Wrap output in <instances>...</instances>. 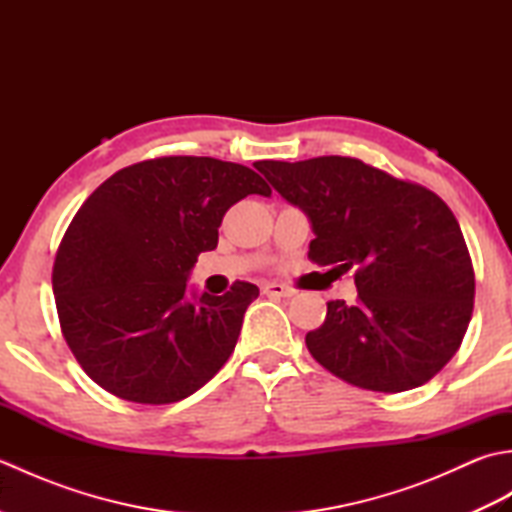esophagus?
Wrapping results in <instances>:
<instances>
[{"mask_svg":"<svg viewBox=\"0 0 512 512\" xmlns=\"http://www.w3.org/2000/svg\"><path fill=\"white\" fill-rule=\"evenodd\" d=\"M264 295H268V297H292L295 295V290L292 288H288V286H284V284H277V281H268V284H264Z\"/></svg>","mask_w":512,"mask_h":512,"instance_id":"1","label":"esophagus"}]
</instances>
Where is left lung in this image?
Returning <instances> with one entry per match:
<instances>
[{"mask_svg": "<svg viewBox=\"0 0 512 512\" xmlns=\"http://www.w3.org/2000/svg\"><path fill=\"white\" fill-rule=\"evenodd\" d=\"M255 167L308 213L310 262L354 270L356 301H328L323 325L306 334L314 361L383 394L436 376L460 350L475 299L469 248L447 202L350 156Z\"/></svg>", "mask_w": 512, "mask_h": 512, "instance_id": "1", "label": "left lung"}]
</instances>
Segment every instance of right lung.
I'll use <instances>...</instances> for the list:
<instances>
[{
    "mask_svg": "<svg viewBox=\"0 0 512 512\" xmlns=\"http://www.w3.org/2000/svg\"><path fill=\"white\" fill-rule=\"evenodd\" d=\"M266 180L237 162L162 156L107 178L81 204L52 268L61 334L96 385L138 405L191 396L233 354L259 288L187 299L224 213Z\"/></svg>",
    "mask_w": 512,
    "mask_h": 512,
    "instance_id": "obj_1",
    "label": "right lung"
}]
</instances>
